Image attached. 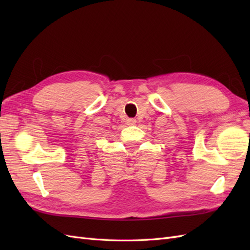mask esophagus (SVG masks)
Instances as JSON below:
<instances>
[{"mask_svg": "<svg viewBox=\"0 0 250 250\" xmlns=\"http://www.w3.org/2000/svg\"><path fill=\"white\" fill-rule=\"evenodd\" d=\"M136 124V120L135 119H128V125H135Z\"/></svg>", "mask_w": 250, "mask_h": 250, "instance_id": "esophagus-1", "label": "esophagus"}]
</instances>
